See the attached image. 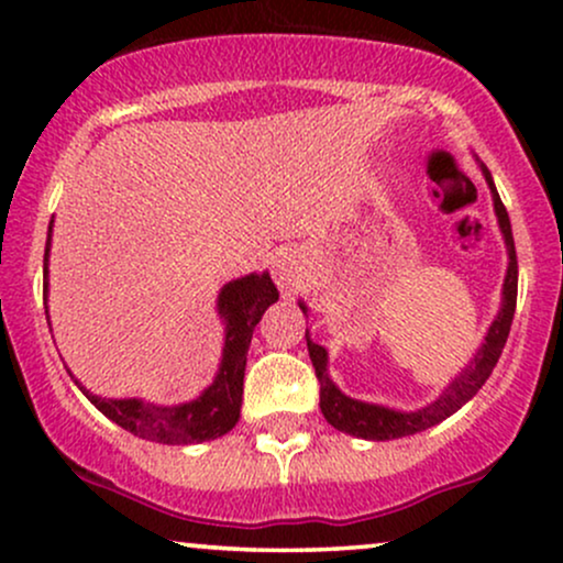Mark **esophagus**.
I'll return each instance as SVG.
<instances>
[{
    "instance_id": "1",
    "label": "esophagus",
    "mask_w": 563,
    "mask_h": 563,
    "mask_svg": "<svg viewBox=\"0 0 563 563\" xmlns=\"http://www.w3.org/2000/svg\"><path fill=\"white\" fill-rule=\"evenodd\" d=\"M273 277L277 288L290 296L303 283V262L296 251H283L273 260Z\"/></svg>"
}]
</instances>
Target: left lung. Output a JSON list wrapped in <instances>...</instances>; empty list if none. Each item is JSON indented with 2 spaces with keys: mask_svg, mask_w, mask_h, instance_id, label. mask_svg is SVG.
<instances>
[{
  "mask_svg": "<svg viewBox=\"0 0 563 563\" xmlns=\"http://www.w3.org/2000/svg\"><path fill=\"white\" fill-rule=\"evenodd\" d=\"M482 172H484V179H487L489 190H493L495 214H497V222H500L503 235H506L508 260H510L506 286H503V309H500V314L495 318L493 325H489L487 339H484L482 349L476 352V357L471 360V365L466 367V371H463L461 376L452 380L448 389L442 391V397H439L437 402H431L429 407H423V410H418V412H394V410H386V407L349 399L346 394H341L339 389H335L333 380L328 378V373H325V365H328L325 349L314 344V341L309 339V333H303L307 335L309 357H312L314 373H318V380H320V410L333 429L344 431V434L360 437V439H373V442H386V439L418 434V431L431 429V426H437L439 421H444V418H450L455 410H461V407L482 389L484 380L489 378V373H493L497 360H500V352L508 341L510 322H514V312H516L519 262H516L514 232H510L506 206H503L500 196H497L495 183H493V177H489L487 166H482Z\"/></svg>",
  "mask_w": 563,
  "mask_h": 563,
  "instance_id": "left-lung-1",
  "label": "left lung"
}]
</instances>
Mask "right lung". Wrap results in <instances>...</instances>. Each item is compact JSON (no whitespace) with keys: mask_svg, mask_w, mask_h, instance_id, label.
<instances>
[{"mask_svg":"<svg viewBox=\"0 0 563 563\" xmlns=\"http://www.w3.org/2000/svg\"><path fill=\"white\" fill-rule=\"evenodd\" d=\"M49 232H53V228H49ZM49 232L47 251H44V294H47ZM273 301H277V288L269 273L241 277V280H232L222 288L219 314L228 320L222 367H219L214 384L192 402L179 407H153L140 402V399H102L89 394L84 386H79V389L87 394L89 402L102 416L111 418L129 434L147 439V442L196 444L228 434L241 418L245 354H249L251 335H254V328L262 320L264 309Z\"/></svg>","mask_w":563,"mask_h":563,"instance_id":"add662e5","label":"right lung"}]
</instances>
